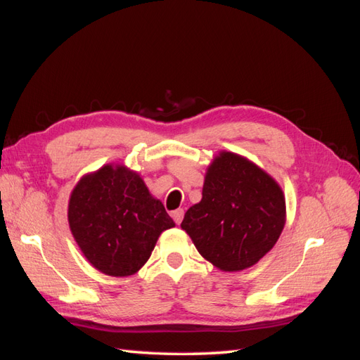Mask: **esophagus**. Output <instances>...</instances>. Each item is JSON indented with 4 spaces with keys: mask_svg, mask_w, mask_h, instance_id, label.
Returning <instances> with one entry per match:
<instances>
[{
    "mask_svg": "<svg viewBox=\"0 0 360 360\" xmlns=\"http://www.w3.org/2000/svg\"><path fill=\"white\" fill-rule=\"evenodd\" d=\"M172 217H173L176 224H181L182 218H184V210H182V209H176V210L172 213Z\"/></svg>",
    "mask_w": 360,
    "mask_h": 360,
    "instance_id": "34e87169",
    "label": "esophagus"
}]
</instances>
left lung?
Instances as JSON below:
<instances>
[{"label": "left lung", "mask_w": 360, "mask_h": 360, "mask_svg": "<svg viewBox=\"0 0 360 360\" xmlns=\"http://www.w3.org/2000/svg\"><path fill=\"white\" fill-rule=\"evenodd\" d=\"M285 196L269 174L223 151L207 170L201 202L181 227L221 271H243L269 252L285 226Z\"/></svg>", "instance_id": "1"}]
</instances>
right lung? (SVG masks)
<instances>
[{"instance_id": "right-lung-1", "label": "right lung", "mask_w": 360, "mask_h": 360, "mask_svg": "<svg viewBox=\"0 0 360 360\" xmlns=\"http://www.w3.org/2000/svg\"><path fill=\"white\" fill-rule=\"evenodd\" d=\"M68 219L88 262L112 277L139 271L159 235L174 226L139 174L112 165L79 182L71 195Z\"/></svg>"}]
</instances>
